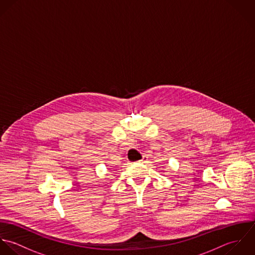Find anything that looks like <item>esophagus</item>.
<instances>
[{
  "label": "esophagus",
  "mask_w": 255,
  "mask_h": 255,
  "mask_svg": "<svg viewBox=\"0 0 255 255\" xmlns=\"http://www.w3.org/2000/svg\"><path fill=\"white\" fill-rule=\"evenodd\" d=\"M147 160H148V156H147V155H143L142 159H140L139 161H140V162H143V163H144V162H147Z\"/></svg>",
  "instance_id": "obj_1"
}]
</instances>
